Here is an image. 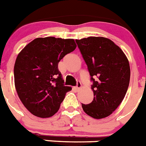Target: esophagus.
Segmentation results:
<instances>
[{
	"mask_svg": "<svg viewBox=\"0 0 146 146\" xmlns=\"http://www.w3.org/2000/svg\"><path fill=\"white\" fill-rule=\"evenodd\" d=\"M81 86H82L81 83H80V82H78V83H77V86L74 87V89H75L76 91H78L80 88H81Z\"/></svg>",
	"mask_w": 146,
	"mask_h": 146,
	"instance_id": "esophagus-1",
	"label": "esophagus"
}]
</instances>
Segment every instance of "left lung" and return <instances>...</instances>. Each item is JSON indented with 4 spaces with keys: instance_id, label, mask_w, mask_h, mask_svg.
Listing matches in <instances>:
<instances>
[{
    "instance_id": "8db88e82",
    "label": "left lung",
    "mask_w": 146,
    "mask_h": 146,
    "mask_svg": "<svg viewBox=\"0 0 146 146\" xmlns=\"http://www.w3.org/2000/svg\"><path fill=\"white\" fill-rule=\"evenodd\" d=\"M93 82L94 99L82 104L83 111L94 119L113 113L125 98L130 81L129 60L121 48L109 38L88 37L76 40Z\"/></svg>"
}]
</instances>
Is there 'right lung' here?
Segmentation results:
<instances>
[{
  "label": "right lung",
  "instance_id": "add662e5",
  "mask_svg": "<svg viewBox=\"0 0 146 146\" xmlns=\"http://www.w3.org/2000/svg\"><path fill=\"white\" fill-rule=\"evenodd\" d=\"M77 47L74 39L37 37L21 51L14 66L15 86L27 110L41 118L59 110L66 92L58 63Z\"/></svg>",
  "mask_w": 146,
  "mask_h": 146
}]
</instances>
